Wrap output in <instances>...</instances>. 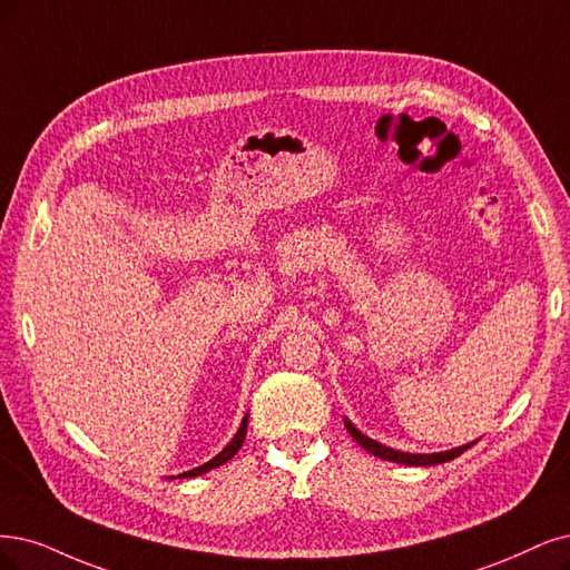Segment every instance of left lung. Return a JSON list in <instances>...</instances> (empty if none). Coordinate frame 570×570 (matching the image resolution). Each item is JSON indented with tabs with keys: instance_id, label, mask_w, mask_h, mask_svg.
Returning <instances> with one entry per match:
<instances>
[{
	"instance_id": "8db88e82",
	"label": "left lung",
	"mask_w": 570,
	"mask_h": 570,
	"mask_svg": "<svg viewBox=\"0 0 570 570\" xmlns=\"http://www.w3.org/2000/svg\"><path fill=\"white\" fill-rule=\"evenodd\" d=\"M345 428L350 432V436L360 444L362 449H366L368 453H373L375 458H383V460H390V462H399V465H413V468H425V465H441V462H449L453 458H458L460 453H465L468 449H472L476 441H470V444H462V446H455V449H449V451H439V453H406V451H396V449H390L385 444H381V441H375L366 434H362L360 430H356L350 420L345 417Z\"/></svg>"
}]
</instances>
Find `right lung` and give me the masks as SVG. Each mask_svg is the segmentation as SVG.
<instances>
[{
    "mask_svg": "<svg viewBox=\"0 0 570 570\" xmlns=\"http://www.w3.org/2000/svg\"><path fill=\"white\" fill-rule=\"evenodd\" d=\"M246 428H248V413L244 415V420H242V425H239V430H237V434L232 436V441L229 444L218 453V455H214L210 458L208 462H204V465H199V468H195V470H187V472H183V474H178V479H189V476H199V474H206V472H210V470H216V468H220V465H225L227 460H232L237 455V451L242 449V444H244V436H246ZM171 479H176V476H171Z\"/></svg>",
    "mask_w": 570,
    "mask_h": 570,
    "instance_id": "add662e5",
    "label": "right lung"
}]
</instances>
